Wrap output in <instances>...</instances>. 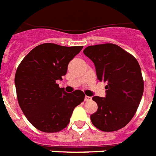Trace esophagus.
<instances>
[{"mask_svg":"<svg viewBox=\"0 0 156 156\" xmlns=\"http://www.w3.org/2000/svg\"><path fill=\"white\" fill-rule=\"evenodd\" d=\"M85 101L86 102H89V101H91V97H89V96H85Z\"/></svg>","mask_w":156,"mask_h":156,"instance_id":"esophagus-1","label":"esophagus"}]
</instances>
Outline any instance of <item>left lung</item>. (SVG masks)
I'll list each match as a JSON object with an SVG mask.
<instances>
[{
    "mask_svg": "<svg viewBox=\"0 0 156 156\" xmlns=\"http://www.w3.org/2000/svg\"><path fill=\"white\" fill-rule=\"evenodd\" d=\"M83 53L94 64L97 78L107 82L106 98L94 96L98 110L90 115L93 125L102 131H115L131 120L144 94L141 68L135 57L119 45H90Z\"/></svg>",
    "mask_w": 156,
    "mask_h": 156,
    "instance_id": "left-lung-1",
    "label": "left lung"
}]
</instances>
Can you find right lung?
<instances>
[{
  "label": "right lung",
  "mask_w": 156,
  "mask_h": 156,
  "mask_svg": "<svg viewBox=\"0 0 156 156\" xmlns=\"http://www.w3.org/2000/svg\"><path fill=\"white\" fill-rule=\"evenodd\" d=\"M82 49L44 43L33 49L17 67L15 87L19 106L39 131L54 133L66 128L74 109L83 102L82 90L66 93L56 83L62 80L69 62Z\"/></svg>",
  "instance_id": "right-lung-1"
}]
</instances>
